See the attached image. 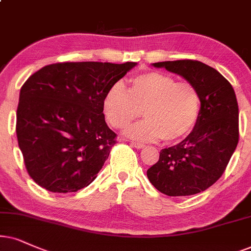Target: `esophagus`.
<instances>
[{
	"label": "esophagus",
	"instance_id": "34e87169",
	"mask_svg": "<svg viewBox=\"0 0 251 251\" xmlns=\"http://www.w3.org/2000/svg\"><path fill=\"white\" fill-rule=\"evenodd\" d=\"M131 146H132V147L138 148V149H141V148L145 147L144 144H140V142H134V141L131 142Z\"/></svg>",
	"mask_w": 251,
	"mask_h": 251
}]
</instances>
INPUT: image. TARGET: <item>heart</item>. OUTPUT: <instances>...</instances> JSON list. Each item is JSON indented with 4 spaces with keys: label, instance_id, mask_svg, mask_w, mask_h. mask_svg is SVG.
Wrapping results in <instances>:
<instances>
[{
    "label": "heart",
    "instance_id": "1",
    "mask_svg": "<svg viewBox=\"0 0 251 251\" xmlns=\"http://www.w3.org/2000/svg\"><path fill=\"white\" fill-rule=\"evenodd\" d=\"M104 115L112 127L126 128L141 117L146 120L127 129L140 141H178L192 131L201 112V96L190 82H177L166 73L148 72L135 76L127 90L116 83L106 94Z\"/></svg>",
    "mask_w": 251,
    "mask_h": 251
}]
</instances>
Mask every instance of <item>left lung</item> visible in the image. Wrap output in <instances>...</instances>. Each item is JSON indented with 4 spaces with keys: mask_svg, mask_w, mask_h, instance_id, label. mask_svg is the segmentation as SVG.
I'll list each match as a JSON object with an SVG mask.
<instances>
[{
    "mask_svg": "<svg viewBox=\"0 0 251 251\" xmlns=\"http://www.w3.org/2000/svg\"><path fill=\"white\" fill-rule=\"evenodd\" d=\"M192 83L201 96V112L192 132L147 170L158 191L171 197L205 191L225 173L239 142V106L234 89L217 69L196 60L153 63Z\"/></svg>",
    "mask_w": 251,
    "mask_h": 251,
    "instance_id": "left-lung-1",
    "label": "left lung"
}]
</instances>
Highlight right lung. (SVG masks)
I'll list each match as a JSON object with an SVG mask.
<instances>
[{"label":"right lung","mask_w":251,"mask_h":251,"mask_svg":"<svg viewBox=\"0 0 251 251\" xmlns=\"http://www.w3.org/2000/svg\"><path fill=\"white\" fill-rule=\"evenodd\" d=\"M136 62H61L27 78L17 107L18 146L34 182L76 192L97 177L116 144L106 125V94Z\"/></svg>","instance_id":"add662e5"}]
</instances>
